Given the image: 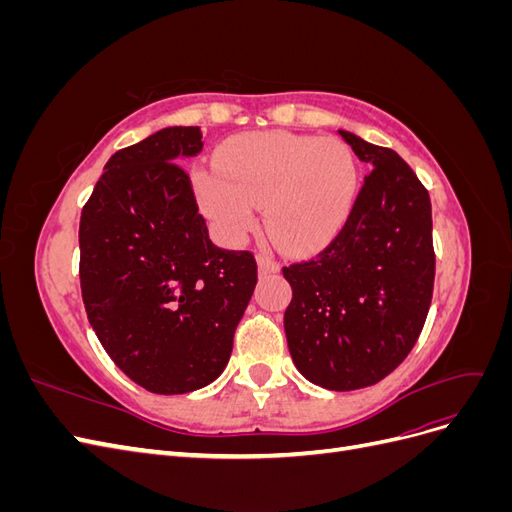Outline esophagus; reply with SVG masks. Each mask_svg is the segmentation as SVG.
<instances>
[{
  "instance_id": "34e87169",
  "label": "esophagus",
  "mask_w": 512,
  "mask_h": 512,
  "mask_svg": "<svg viewBox=\"0 0 512 512\" xmlns=\"http://www.w3.org/2000/svg\"><path fill=\"white\" fill-rule=\"evenodd\" d=\"M258 269L262 275H269V273H277L280 271V260L271 254H258Z\"/></svg>"
}]
</instances>
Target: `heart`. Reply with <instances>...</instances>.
<instances>
[{
	"label": "heart",
	"mask_w": 512,
	"mask_h": 512,
	"mask_svg": "<svg viewBox=\"0 0 512 512\" xmlns=\"http://www.w3.org/2000/svg\"><path fill=\"white\" fill-rule=\"evenodd\" d=\"M222 178L196 170L200 207L226 241H241L262 207L269 235L286 250H314L331 239L356 190L352 151L337 138L250 132L218 153Z\"/></svg>",
	"instance_id": "obj_1"
}]
</instances>
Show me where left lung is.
<instances>
[{
	"label": "left lung",
	"instance_id": "obj_1",
	"mask_svg": "<svg viewBox=\"0 0 512 512\" xmlns=\"http://www.w3.org/2000/svg\"><path fill=\"white\" fill-rule=\"evenodd\" d=\"M339 136L374 168L333 241L282 269L292 286L284 329L309 382L356 391L389 376L414 348L431 305L436 252L429 192L414 170L389 147L344 130Z\"/></svg>",
	"mask_w": 512,
	"mask_h": 512
}]
</instances>
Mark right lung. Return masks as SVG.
Returning <instances> with one entry per match:
<instances>
[{
  "label": "right lung",
  "mask_w": 512,
  "mask_h": 512,
  "mask_svg": "<svg viewBox=\"0 0 512 512\" xmlns=\"http://www.w3.org/2000/svg\"><path fill=\"white\" fill-rule=\"evenodd\" d=\"M200 128H164L106 162L81 213V292L113 363L160 395L218 378L258 280L252 252L213 245L181 158Z\"/></svg>",
  "instance_id": "right-lung-1"
}]
</instances>
